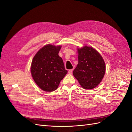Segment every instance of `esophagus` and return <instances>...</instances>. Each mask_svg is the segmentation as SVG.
I'll return each mask as SVG.
<instances>
[{"label":"esophagus","mask_w":132,"mask_h":132,"mask_svg":"<svg viewBox=\"0 0 132 132\" xmlns=\"http://www.w3.org/2000/svg\"><path fill=\"white\" fill-rule=\"evenodd\" d=\"M73 69H70L68 70V73L69 74H72L73 73Z\"/></svg>","instance_id":"obj_1"}]
</instances>
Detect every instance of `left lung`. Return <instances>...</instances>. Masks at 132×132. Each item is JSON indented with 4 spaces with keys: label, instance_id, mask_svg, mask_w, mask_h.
Returning a JSON list of instances; mask_svg holds the SVG:
<instances>
[{
    "label": "left lung",
    "instance_id": "1",
    "mask_svg": "<svg viewBox=\"0 0 132 132\" xmlns=\"http://www.w3.org/2000/svg\"><path fill=\"white\" fill-rule=\"evenodd\" d=\"M78 64L73 75L85 89L96 87L105 73V63L98 52L93 47L85 46L78 49Z\"/></svg>",
    "mask_w": 132,
    "mask_h": 132
}]
</instances>
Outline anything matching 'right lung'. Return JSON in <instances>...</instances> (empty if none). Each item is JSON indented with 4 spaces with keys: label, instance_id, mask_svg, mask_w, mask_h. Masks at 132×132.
<instances>
[{
    "label": "right lung",
    "instance_id": "right-lung-1",
    "mask_svg": "<svg viewBox=\"0 0 132 132\" xmlns=\"http://www.w3.org/2000/svg\"><path fill=\"white\" fill-rule=\"evenodd\" d=\"M61 46L47 45L39 50L31 63V72L36 84L45 91L56 90L67 70L58 53Z\"/></svg>",
    "mask_w": 132,
    "mask_h": 132
}]
</instances>
